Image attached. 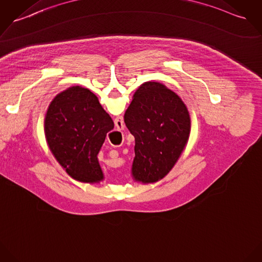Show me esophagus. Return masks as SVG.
I'll list each match as a JSON object with an SVG mask.
<instances>
[{"label": "esophagus", "mask_w": 262, "mask_h": 262, "mask_svg": "<svg viewBox=\"0 0 262 262\" xmlns=\"http://www.w3.org/2000/svg\"><path fill=\"white\" fill-rule=\"evenodd\" d=\"M123 140H124V136L121 130H117L113 134V142H114L113 145L121 146L123 143Z\"/></svg>", "instance_id": "obj_1"}]
</instances>
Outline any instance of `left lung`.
I'll return each instance as SVG.
<instances>
[{
	"label": "left lung",
	"instance_id": "left-lung-1",
	"mask_svg": "<svg viewBox=\"0 0 262 262\" xmlns=\"http://www.w3.org/2000/svg\"><path fill=\"white\" fill-rule=\"evenodd\" d=\"M133 99L124 114L133 172L155 182L181 161L189 138V114L181 98L161 82H143Z\"/></svg>",
	"mask_w": 262,
	"mask_h": 262
}]
</instances>
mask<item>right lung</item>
<instances>
[{
	"mask_svg": "<svg viewBox=\"0 0 262 262\" xmlns=\"http://www.w3.org/2000/svg\"><path fill=\"white\" fill-rule=\"evenodd\" d=\"M108 120L98 96L81 85L69 88L51 103L45 121L46 140L72 178H85L99 166V155L114 134L106 125Z\"/></svg>",
	"mask_w": 262,
	"mask_h": 262,
	"instance_id": "right-lung-1",
	"label": "right lung"
}]
</instances>
